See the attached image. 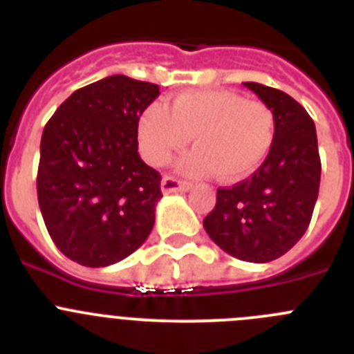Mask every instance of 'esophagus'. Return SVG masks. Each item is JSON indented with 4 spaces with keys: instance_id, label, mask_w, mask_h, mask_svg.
I'll return each instance as SVG.
<instances>
[{
    "instance_id": "obj_1",
    "label": "esophagus",
    "mask_w": 354,
    "mask_h": 354,
    "mask_svg": "<svg viewBox=\"0 0 354 354\" xmlns=\"http://www.w3.org/2000/svg\"><path fill=\"white\" fill-rule=\"evenodd\" d=\"M189 187H192V183L175 179V177H171V175H165L161 180V189L165 195H168V193H175V192H187Z\"/></svg>"
}]
</instances>
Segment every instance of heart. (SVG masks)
<instances>
[{
  "instance_id": "b5f03b06",
  "label": "heart",
  "mask_w": 354,
  "mask_h": 354,
  "mask_svg": "<svg viewBox=\"0 0 354 354\" xmlns=\"http://www.w3.org/2000/svg\"><path fill=\"white\" fill-rule=\"evenodd\" d=\"M193 136L195 149L179 162L189 177L234 183L259 168L274 140V115L261 101L228 90H198L152 102L138 118L140 152L154 167L167 165Z\"/></svg>"
}]
</instances>
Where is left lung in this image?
I'll return each instance as SVG.
<instances>
[{"label":"left lung","instance_id":"left-lung-1","mask_svg":"<svg viewBox=\"0 0 354 354\" xmlns=\"http://www.w3.org/2000/svg\"><path fill=\"white\" fill-rule=\"evenodd\" d=\"M274 115V140L257 171L232 187H220L204 220L205 232L232 257L270 262L306 232L321 183L314 120L286 92L243 83Z\"/></svg>","mask_w":354,"mask_h":354}]
</instances>
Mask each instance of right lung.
<instances>
[{"label": "right lung", "instance_id": "obj_1", "mask_svg": "<svg viewBox=\"0 0 354 354\" xmlns=\"http://www.w3.org/2000/svg\"><path fill=\"white\" fill-rule=\"evenodd\" d=\"M159 86L115 74L76 90L44 127L37 195L56 248L88 268L129 257L154 227L161 175L138 154Z\"/></svg>", "mask_w": 354, "mask_h": 354}]
</instances>
